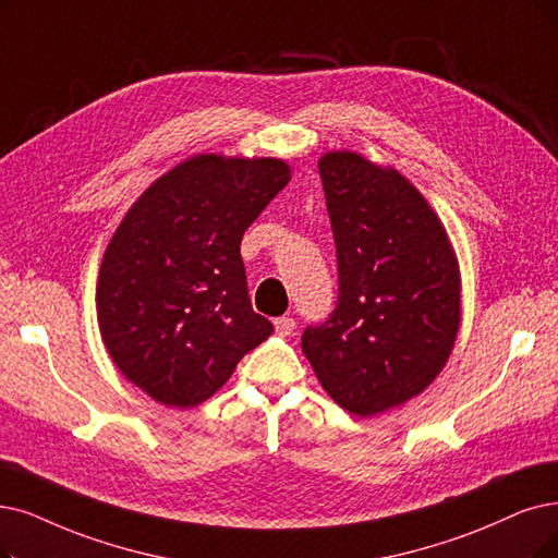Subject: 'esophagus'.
<instances>
[{
	"instance_id": "34e87169",
	"label": "esophagus",
	"mask_w": 558,
	"mask_h": 558,
	"mask_svg": "<svg viewBox=\"0 0 558 558\" xmlns=\"http://www.w3.org/2000/svg\"><path fill=\"white\" fill-rule=\"evenodd\" d=\"M275 329H277V333H281V337H291V333L295 331V320L288 318V316L277 318L275 320Z\"/></svg>"
}]
</instances>
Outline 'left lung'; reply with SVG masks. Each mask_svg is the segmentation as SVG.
Segmentation results:
<instances>
[{"instance_id": "8db88e82", "label": "left lung", "mask_w": 558, "mask_h": 558, "mask_svg": "<svg viewBox=\"0 0 558 558\" xmlns=\"http://www.w3.org/2000/svg\"><path fill=\"white\" fill-rule=\"evenodd\" d=\"M339 265L337 308L302 333L325 391L373 416L426 389L460 327L453 247L426 198L396 169L350 150L320 162Z\"/></svg>"}]
</instances>
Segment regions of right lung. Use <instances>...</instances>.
<instances>
[{"label":"right lung","mask_w":558,"mask_h":558,"mask_svg":"<svg viewBox=\"0 0 558 558\" xmlns=\"http://www.w3.org/2000/svg\"><path fill=\"white\" fill-rule=\"evenodd\" d=\"M288 181L283 160L194 155L111 235L96 288L100 333L111 362L153 400L204 403L275 331L252 308L240 242Z\"/></svg>","instance_id":"right-lung-1"}]
</instances>
